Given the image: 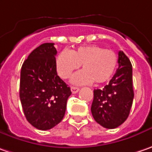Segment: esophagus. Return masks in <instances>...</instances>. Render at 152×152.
Listing matches in <instances>:
<instances>
[{"label": "esophagus", "instance_id": "obj_1", "mask_svg": "<svg viewBox=\"0 0 152 152\" xmlns=\"http://www.w3.org/2000/svg\"><path fill=\"white\" fill-rule=\"evenodd\" d=\"M78 91H79V88H77V87H71V92H72V94H76Z\"/></svg>", "mask_w": 152, "mask_h": 152}]
</instances>
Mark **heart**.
Masks as SVG:
<instances>
[{
  "mask_svg": "<svg viewBox=\"0 0 152 152\" xmlns=\"http://www.w3.org/2000/svg\"><path fill=\"white\" fill-rule=\"evenodd\" d=\"M82 64L83 70L76 73L71 82L75 84L104 83L115 72L117 57L112 50L104 49L96 45L80 47L76 50H63L56 58L58 75L68 78Z\"/></svg>",
  "mask_w": 152,
  "mask_h": 152,
  "instance_id": "1",
  "label": "heart"
}]
</instances>
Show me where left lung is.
<instances>
[{
  "label": "left lung",
  "mask_w": 152,
  "mask_h": 152,
  "mask_svg": "<svg viewBox=\"0 0 152 152\" xmlns=\"http://www.w3.org/2000/svg\"><path fill=\"white\" fill-rule=\"evenodd\" d=\"M118 64L109 84L94 90L92 115L105 129H115L127 120L134 96L132 64L122 51L118 53Z\"/></svg>",
  "instance_id": "obj_1"
}]
</instances>
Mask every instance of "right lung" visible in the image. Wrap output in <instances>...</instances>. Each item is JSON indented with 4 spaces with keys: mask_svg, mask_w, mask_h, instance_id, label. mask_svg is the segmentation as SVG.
<instances>
[{
    "mask_svg": "<svg viewBox=\"0 0 152 152\" xmlns=\"http://www.w3.org/2000/svg\"><path fill=\"white\" fill-rule=\"evenodd\" d=\"M54 43H43L23 62L19 97L27 121L36 129L48 130L62 121L70 88L58 76Z\"/></svg>",
    "mask_w": 152,
    "mask_h": 152,
    "instance_id": "add662e5",
    "label": "right lung"
}]
</instances>
